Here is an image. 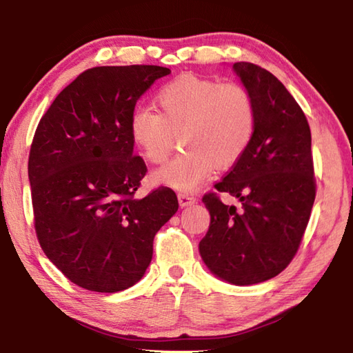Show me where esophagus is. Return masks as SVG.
Returning a JSON list of instances; mask_svg holds the SVG:
<instances>
[{"label":"esophagus","instance_id":"1","mask_svg":"<svg viewBox=\"0 0 353 353\" xmlns=\"http://www.w3.org/2000/svg\"><path fill=\"white\" fill-rule=\"evenodd\" d=\"M177 199H179V204H181V207H187V205H191L196 202L194 196H191L188 193H179Z\"/></svg>","mask_w":353,"mask_h":353}]
</instances>
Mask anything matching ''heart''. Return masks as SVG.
Here are the masks:
<instances>
[{"label": "heart", "mask_w": 353, "mask_h": 353, "mask_svg": "<svg viewBox=\"0 0 353 353\" xmlns=\"http://www.w3.org/2000/svg\"><path fill=\"white\" fill-rule=\"evenodd\" d=\"M159 112L135 109L129 134L149 163L162 165L182 137L187 148L159 170L154 179L168 187L193 191L216 166L229 168L254 139L256 110L252 94L238 82L181 74L155 94Z\"/></svg>", "instance_id": "1"}]
</instances>
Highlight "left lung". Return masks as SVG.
I'll return each mask as SVG.
<instances>
[{
	"label": "left lung",
	"mask_w": 353,
	"mask_h": 353,
	"mask_svg": "<svg viewBox=\"0 0 353 353\" xmlns=\"http://www.w3.org/2000/svg\"><path fill=\"white\" fill-rule=\"evenodd\" d=\"M252 94L256 123L248 151L202 198L210 227L199 243L214 276L234 285L276 277L297 254L316 198L312 132L307 117L270 71L234 63ZM218 192L242 201L225 206Z\"/></svg>",
	"instance_id": "left-lung-1"
}]
</instances>
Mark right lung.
I'll return each instance as SVG.
<instances>
[{
    "label": "right lung",
    "instance_id": "obj_1",
    "mask_svg": "<svg viewBox=\"0 0 353 353\" xmlns=\"http://www.w3.org/2000/svg\"><path fill=\"white\" fill-rule=\"evenodd\" d=\"M170 73L157 65L88 68L35 129L28 162L35 235L83 290L118 292L139 282L155 234L179 208L168 187L135 198L148 168L129 134L137 99Z\"/></svg>",
    "mask_w": 353,
    "mask_h": 353
}]
</instances>
